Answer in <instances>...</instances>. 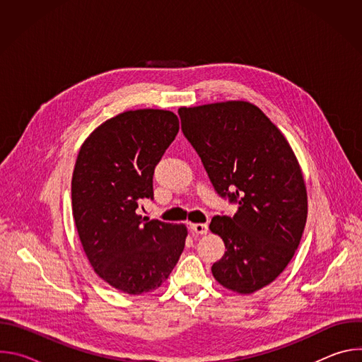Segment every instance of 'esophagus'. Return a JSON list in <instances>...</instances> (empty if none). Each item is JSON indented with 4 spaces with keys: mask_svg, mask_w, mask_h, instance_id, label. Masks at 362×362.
<instances>
[{
    "mask_svg": "<svg viewBox=\"0 0 362 362\" xmlns=\"http://www.w3.org/2000/svg\"><path fill=\"white\" fill-rule=\"evenodd\" d=\"M190 230L194 235H206L208 233V225L206 223H190Z\"/></svg>",
    "mask_w": 362,
    "mask_h": 362,
    "instance_id": "1",
    "label": "esophagus"
}]
</instances>
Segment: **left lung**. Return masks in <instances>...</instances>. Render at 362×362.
Listing matches in <instances>:
<instances>
[{
	"label": "left lung",
	"mask_w": 362,
	"mask_h": 362,
	"mask_svg": "<svg viewBox=\"0 0 362 362\" xmlns=\"http://www.w3.org/2000/svg\"><path fill=\"white\" fill-rule=\"evenodd\" d=\"M179 116L215 190L238 203L233 216H215L209 225L226 249L214 278L236 293H253L284 272L303 233L308 196L298 159L253 103L180 107Z\"/></svg>",
	"instance_id": "8db88e82"
}]
</instances>
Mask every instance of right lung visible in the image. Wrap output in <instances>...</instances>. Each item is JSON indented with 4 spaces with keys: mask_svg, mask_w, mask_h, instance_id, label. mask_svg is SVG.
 Listing matches in <instances>:
<instances>
[{
    "mask_svg": "<svg viewBox=\"0 0 362 362\" xmlns=\"http://www.w3.org/2000/svg\"><path fill=\"white\" fill-rule=\"evenodd\" d=\"M179 132L173 112L139 109L95 127L71 179L73 218L94 272L129 295L156 291L185 249L187 228L137 215L153 199V173Z\"/></svg>",
    "mask_w": 362,
    "mask_h": 362,
    "instance_id": "1",
    "label": "right lung"
}]
</instances>
